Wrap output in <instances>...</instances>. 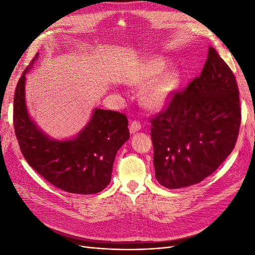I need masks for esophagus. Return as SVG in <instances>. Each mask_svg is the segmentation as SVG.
I'll return each mask as SVG.
<instances>
[{"label": "esophagus", "instance_id": "34e87169", "mask_svg": "<svg viewBox=\"0 0 255 255\" xmlns=\"http://www.w3.org/2000/svg\"><path fill=\"white\" fill-rule=\"evenodd\" d=\"M141 128V125H140V122L139 121H132L130 122V125H129V132H130V134H134V133H136V132H138V130H139Z\"/></svg>", "mask_w": 255, "mask_h": 255}]
</instances>
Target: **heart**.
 <instances>
[{
	"instance_id": "obj_1",
	"label": "heart",
	"mask_w": 255,
	"mask_h": 255,
	"mask_svg": "<svg viewBox=\"0 0 255 255\" xmlns=\"http://www.w3.org/2000/svg\"><path fill=\"white\" fill-rule=\"evenodd\" d=\"M165 67L164 60L158 58L153 59L143 72L134 81L135 84L138 85H148L153 82L144 92L143 101L154 110L164 107L179 86V74L176 71L169 70L164 72L161 76L160 75L164 71ZM158 75L161 76L158 79L157 76Z\"/></svg>"
}]
</instances>
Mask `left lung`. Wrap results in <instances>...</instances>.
Returning a JSON list of instances; mask_svg holds the SVG:
<instances>
[{"label": "left lung", "instance_id": "1", "mask_svg": "<svg viewBox=\"0 0 255 255\" xmlns=\"http://www.w3.org/2000/svg\"><path fill=\"white\" fill-rule=\"evenodd\" d=\"M151 120L155 177L166 188L203 181L233 151L242 120L235 76L212 47L203 70Z\"/></svg>", "mask_w": 255, "mask_h": 255}]
</instances>
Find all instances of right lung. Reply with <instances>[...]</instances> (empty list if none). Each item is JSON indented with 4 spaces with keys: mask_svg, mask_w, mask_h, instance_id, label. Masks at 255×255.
Here are the masks:
<instances>
[{
    "mask_svg": "<svg viewBox=\"0 0 255 255\" xmlns=\"http://www.w3.org/2000/svg\"><path fill=\"white\" fill-rule=\"evenodd\" d=\"M38 55L23 71L14 91L13 128L20 150L28 165L55 187L71 194H98L110 184L116 154L129 138L127 116L96 109L75 137L53 139L26 109L25 75Z\"/></svg>",
    "mask_w": 255,
    "mask_h": 255,
    "instance_id": "obj_1",
    "label": "right lung"
}]
</instances>
